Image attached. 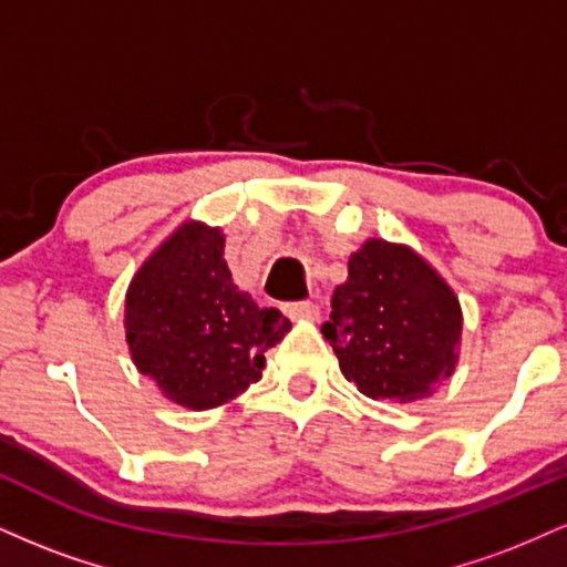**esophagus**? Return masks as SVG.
<instances>
[{"label": "esophagus", "mask_w": 567, "mask_h": 567, "mask_svg": "<svg viewBox=\"0 0 567 567\" xmlns=\"http://www.w3.org/2000/svg\"><path fill=\"white\" fill-rule=\"evenodd\" d=\"M285 315H288L290 320H317L320 309H317V303L311 301H296V303H285Z\"/></svg>", "instance_id": "1"}]
</instances>
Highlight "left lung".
Listing matches in <instances>:
<instances>
[{
  "label": "left lung",
  "mask_w": 567,
  "mask_h": 567,
  "mask_svg": "<svg viewBox=\"0 0 567 567\" xmlns=\"http://www.w3.org/2000/svg\"><path fill=\"white\" fill-rule=\"evenodd\" d=\"M322 336L341 373L370 400L415 402L458 362L461 303L451 285L408 245L368 239L349 258Z\"/></svg>",
  "instance_id": "1"
}]
</instances>
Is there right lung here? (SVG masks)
I'll list each match as a JSON object with an SVG mask.
<instances>
[{"mask_svg":"<svg viewBox=\"0 0 567 567\" xmlns=\"http://www.w3.org/2000/svg\"><path fill=\"white\" fill-rule=\"evenodd\" d=\"M220 229L186 220L135 271L125 296L130 357L175 405L210 410L261 379L290 330L231 282Z\"/></svg>","mask_w":567,"mask_h":567,"instance_id":"1","label":"right lung"}]
</instances>
